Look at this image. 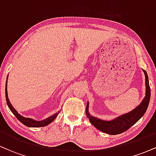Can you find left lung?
Instances as JSON below:
<instances>
[{
    "label": "left lung",
    "mask_w": 156,
    "mask_h": 156,
    "mask_svg": "<svg viewBox=\"0 0 156 156\" xmlns=\"http://www.w3.org/2000/svg\"><path fill=\"white\" fill-rule=\"evenodd\" d=\"M145 76V87L146 92L145 97L144 98L143 101L136 108H134L131 112L123 114L114 119L113 120L106 121L103 119H98V118L93 117L89 113V103L87 104V108H86V114L89 118V122L100 130L101 131L109 135H117L123 133L128 130L130 127L136 123L143 115L146 112L147 109L148 105L150 103V88L149 85V80H148L147 73L145 70L142 69Z\"/></svg>",
    "instance_id": "left-lung-1"
}]
</instances>
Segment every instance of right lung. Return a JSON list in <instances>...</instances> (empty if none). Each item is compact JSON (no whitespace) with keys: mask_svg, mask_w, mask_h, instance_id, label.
Segmentation results:
<instances>
[{"mask_svg":"<svg viewBox=\"0 0 156 156\" xmlns=\"http://www.w3.org/2000/svg\"><path fill=\"white\" fill-rule=\"evenodd\" d=\"M8 78V77H7ZM5 94H6V103L8 105L9 108L11 110V112L14 114V115L17 118V119L20 122L23 123V125H26L28 127H31V128H39V127H44L46 126V125H49L50 123H51L54 119L56 118L58 114H59V112L56 113V114H53V115L51 116V117H48L47 119H44V120L42 121H36L34 119H31V118H26L21 116L20 114H18V112L15 110V108L12 106V105L10 103L9 100L8 98V93H7V80L6 82V89H5Z\"/></svg>","mask_w":156,"mask_h":156,"instance_id":"add662e5","label":"right lung"}]
</instances>
